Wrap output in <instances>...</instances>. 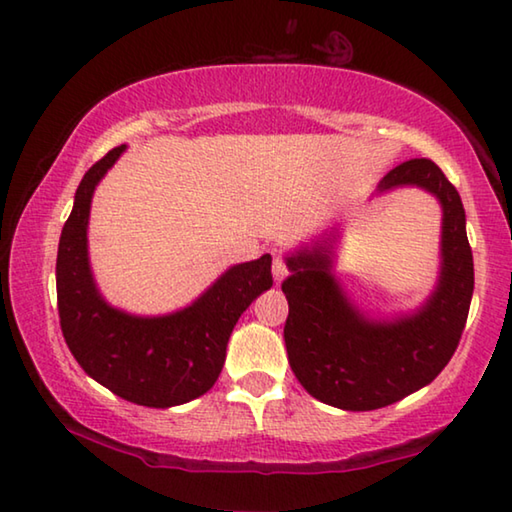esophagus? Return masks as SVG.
Returning a JSON list of instances; mask_svg holds the SVG:
<instances>
[{
    "label": "esophagus",
    "instance_id": "1",
    "mask_svg": "<svg viewBox=\"0 0 512 512\" xmlns=\"http://www.w3.org/2000/svg\"><path fill=\"white\" fill-rule=\"evenodd\" d=\"M287 275H289L287 264H284L280 257H275V259H273V280H275V284H280Z\"/></svg>",
    "mask_w": 512,
    "mask_h": 512
}]
</instances>
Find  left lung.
<instances>
[{"mask_svg": "<svg viewBox=\"0 0 512 512\" xmlns=\"http://www.w3.org/2000/svg\"><path fill=\"white\" fill-rule=\"evenodd\" d=\"M402 187L431 194L443 212L438 280L420 307L372 314L350 296L336 275L341 225L284 255L291 370L311 397L343 411H375L431 384L452 359L470 311L474 262L461 196L424 158L388 171L375 196Z\"/></svg>", "mask_w": 512, "mask_h": 512, "instance_id": "left-lung-1", "label": "left lung"}]
</instances>
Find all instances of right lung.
<instances>
[{
    "label": "right lung",
    "mask_w": 512,
    "mask_h": 512,
    "mask_svg": "<svg viewBox=\"0 0 512 512\" xmlns=\"http://www.w3.org/2000/svg\"><path fill=\"white\" fill-rule=\"evenodd\" d=\"M126 149H112L76 189L58 244V316L67 348L94 381L121 400L169 409L205 395L219 379L239 316L273 287L271 255L225 268L201 296L169 314L110 305L92 273L88 225L94 189Z\"/></svg>",
    "instance_id": "add662e5"
}]
</instances>
